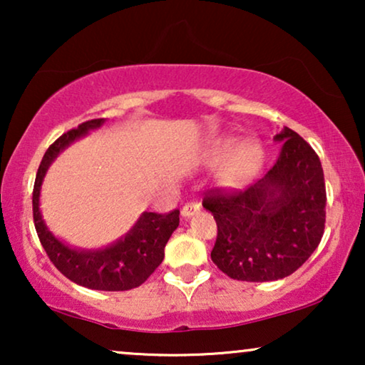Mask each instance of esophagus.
I'll return each instance as SVG.
<instances>
[{
    "label": "esophagus",
    "mask_w": 365,
    "mask_h": 365,
    "mask_svg": "<svg viewBox=\"0 0 365 365\" xmlns=\"http://www.w3.org/2000/svg\"><path fill=\"white\" fill-rule=\"evenodd\" d=\"M199 209H201V204H199L197 201H189L182 206L181 214L184 217H189V216H192V214H196Z\"/></svg>",
    "instance_id": "1"
}]
</instances>
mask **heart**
I'll use <instances>...</instances> for the list:
<instances>
[{"instance_id":"heart-1","label":"heart","mask_w":365,"mask_h":365,"mask_svg":"<svg viewBox=\"0 0 365 365\" xmlns=\"http://www.w3.org/2000/svg\"><path fill=\"white\" fill-rule=\"evenodd\" d=\"M236 145V139H222L212 148L214 159H224L227 158L229 153H233L232 155L230 153L232 156L229 157L221 171L222 182L227 184V186H237V184L247 181L257 169L262 158L261 148L256 143H241L237 148Z\"/></svg>"}]
</instances>
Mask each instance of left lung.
<instances>
[{
  "instance_id": "obj_1",
  "label": "left lung",
  "mask_w": 365,
  "mask_h": 365,
  "mask_svg": "<svg viewBox=\"0 0 365 365\" xmlns=\"http://www.w3.org/2000/svg\"><path fill=\"white\" fill-rule=\"evenodd\" d=\"M276 141H282L281 156L262 179L244 191L209 189L202 199L217 224L212 262L237 281L291 276L324 234L327 197L319 156L289 128Z\"/></svg>"
}]
</instances>
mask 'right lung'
<instances>
[{
  "instance_id": "add662e5",
  "label": "right lung",
  "mask_w": 365,
  "mask_h": 365,
  "mask_svg": "<svg viewBox=\"0 0 365 365\" xmlns=\"http://www.w3.org/2000/svg\"><path fill=\"white\" fill-rule=\"evenodd\" d=\"M104 123L103 118L81 123L59 136L44 153L33 189V219L41 246L49 261L69 281L96 291H129L139 287L164 259V247L179 226V209L166 214L144 212L129 234L116 244L98 251H76L58 241L48 231L39 212V189L54 158L74 139Z\"/></svg>"
}]
</instances>
